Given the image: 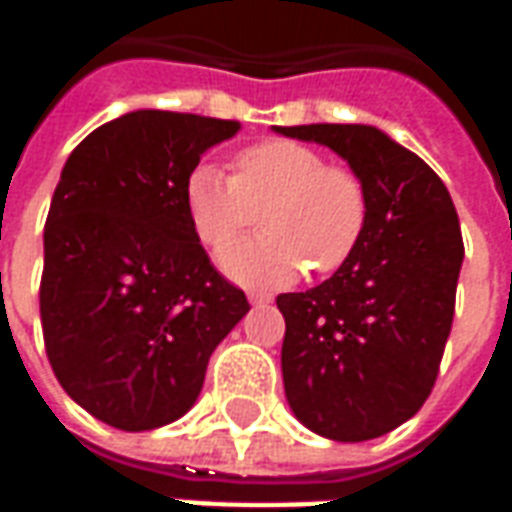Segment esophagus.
<instances>
[{
    "label": "esophagus",
    "instance_id": "34e87169",
    "mask_svg": "<svg viewBox=\"0 0 512 512\" xmlns=\"http://www.w3.org/2000/svg\"><path fill=\"white\" fill-rule=\"evenodd\" d=\"M246 296H249V301H252V304H268V301L274 299L271 293H263V290H249Z\"/></svg>",
    "mask_w": 512,
    "mask_h": 512
}]
</instances>
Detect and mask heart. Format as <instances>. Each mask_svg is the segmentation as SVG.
I'll return each instance as SVG.
<instances>
[{
    "mask_svg": "<svg viewBox=\"0 0 512 512\" xmlns=\"http://www.w3.org/2000/svg\"><path fill=\"white\" fill-rule=\"evenodd\" d=\"M183 200L200 244L216 246L257 224L266 233L224 246L219 266L244 285H288L310 266L326 277L343 268L362 244L370 197L359 172L326 164L315 147L268 139L244 147L233 178L213 164L191 169Z\"/></svg>",
    "mask_w": 512,
    "mask_h": 512,
    "instance_id": "b5f03b06",
    "label": "heart"
}]
</instances>
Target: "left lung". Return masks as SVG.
Returning <instances> with one entry per match:
<instances>
[{"instance_id":"1","label":"left lung","mask_w":512,"mask_h":512,"mask_svg":"<svg viewBox=\"0 0 512 512\" xmlns=\"http://www.w3.org/2000/svg\"><path fill=\"white\" fill-rule=\"evenodd\" d=\"M343 156L370 197L354 257L318 288L282 293V378L293 414L334 441L384 436L417 414L455 315L463 238L433 169L373 126H279Z\"/></svg>"}]
</instances>
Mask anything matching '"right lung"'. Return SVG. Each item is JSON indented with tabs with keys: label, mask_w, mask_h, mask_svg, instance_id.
<instances>
[{
	"label": "right lung",
	"mask_w": 512,
	"mask_h": 512,
	"mask_svg": "<svg viewBox=\"0 0 512 512\" xmlns=\"http://www.w3.org/2000/svg\"><path fill=\"white\" fill-rule=\"evenodd\" d=\"M238 128L139 109L95 128L62 167L43 230V343L62 389L112 428L183 417L213 348L249 312L183 200L202 153Z\"/></svg>",
	"instance_id": "obj_1"
}]
</instances>
